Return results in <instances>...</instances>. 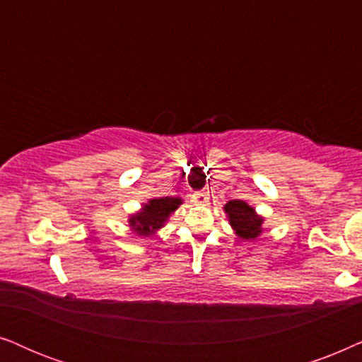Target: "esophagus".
Segmentation results:
<instances>
[{
	"mask_svg": "<svg viewBox=\"0 0 362 362\" xmlns=\"http://www.w3.org/2000/svg\"><path fill=\"white\" fill-rule=\"evenodd\" d=\"M192 201L197 202V204H207L209 202V194L206 191H196L192 192Z\"/></svg>",
	"mask_w": 362,
	"mask_h": 362,
	"instance_id": "1",
	"label": "esophagus"
}]
</instances>
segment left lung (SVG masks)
Listing matches in <instances>:
<instances>
[{
    "instance_id": "obj_1",
    "label": "left lung",
    "mask_w": 362,
    "mask_h": 362,
    "mask_svg": "<svg viewBox=\"0 0 362 362\" xmlns=\"http://www.w3.org/2000/svg\"><path fill=\"white\" fill-rule=\"evenodd\" d=\"M224 211L229 217L230 226L234 227L235 234L242 239L250 240L262 234V222H264V219L257 216L254 207H250L247 202L237 199L229 201L224 206Z\"/></svg>"
}]
</instances>
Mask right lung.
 <instances>
[{"instance_id":"obj_1","label":"right lung","mask_w":362,"mask_h":362,"mask_svg":"<svg viewBox=\"0 0 362 362\" xmlns=\"http://www.w3.org/2000/svg\"><path fill=\"white\" fill-rule=\"evenodd\" d=\"M181 204L180 197H158L148 201L140 212L130 217V227L138 235H151L165 226L171 212Z\"/></svg>"}]
</instances>
